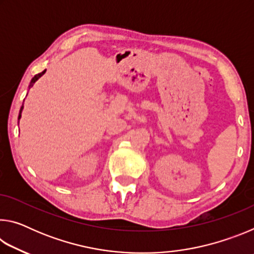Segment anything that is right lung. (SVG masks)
I'll return each mask as SVG.
<instances>
[{"mask_svg": "<svg viewBox=\"0 0 254 254\" xmlns=\"http://www.w3.org/2000/svg\"><path fill=\"white\" fill-rule=\"evenodd\" d=\"M45 72H46V69H45L44 71H41V72H40V74H37L36 76H34V77H33V78L31 79V81H30L29 88H31V87H32V86H33V84H34V83H36V81H37L38 79H39V78H40V77H41L42 75H44V74H45ZM22 110H23V105H22V106H21V109H20V113H19V119H18V120H20V119H21V113H22Z\"/></svg>", "mask_w": 254, "mask_h": 254, "instance_id": "right-lung-1", "label": "right lung"}]
</instances>
